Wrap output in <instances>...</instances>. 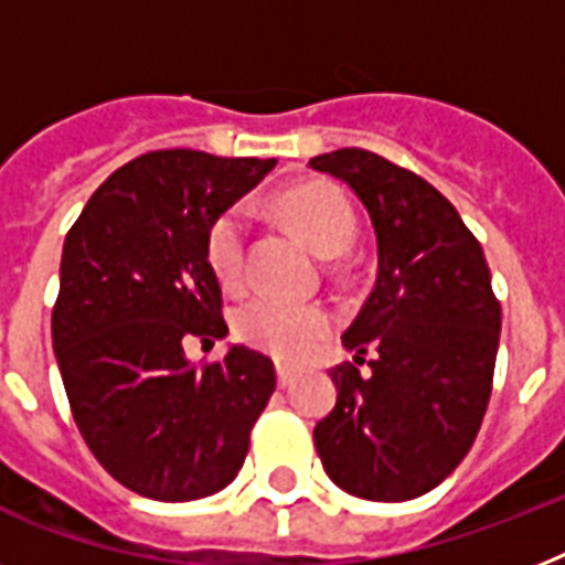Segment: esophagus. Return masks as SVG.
I'll list each match as a JSON object with an SVG mask.
<instances>
[{
  "label": "esophagus",
  "instance_id": "esophagus-1",
  "mask_svg": "<svg viewBox=\"0 0 565 565\" xmlns=\"http://www.w3.org/2000/svg\"><path fill=\"white\" fill-rule=\"evenodd\" d=\"M275 372H278V384L281 386H290L292 381H296V375H299V370H296V366H287V363H278Z\"/></svg>",
  "mask_w": 565,
  "mask_h": 565
}]
</instances>
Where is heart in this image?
<instances>
[{
    "label": "heart",
    "mask_w": 565,
    "mask_h": 565,
    "mask_svg": "<svg viewBox=\"0 0 565 565\" xmlns=\"http://www.w3.org/2000/svg\"><path fill=\"white\" fill-rule=\"evenodd\" d=\"M278 207L308 237L319 255H345L358 234V216L349 195L328 181H305L278 195ZM204 255L222 290L246 287V213L243 207L222 211L207 228ZM334 317L313 301H290L278 296H255L234 313V331L243 343L299 361L331 331Z\"/></svg>",
    "instance_id": "b5f03b06"
}]
</instances>
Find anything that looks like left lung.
Returning a JSON list of instances; mask_svg holds the SVG:
<instances>
[{"label":"left lung","mask_w":565,"mask_h":565,"mask_svg":"<svg viewBox=\"0 0 565 565\" xmlns=\"http://www.w3.org/2000/svg\"><path fill=\"white\" fill-rule=\"evenodd\" d=\"M352 188L377 239V278L343 345L370 372L331 370L337 404L313 443L328 478L370 501H411L455 472L492 393L501 305L481 243L416 172L366 149L310 158Z\"/></svg>","instance_id":"obj_1"}]
</instances>
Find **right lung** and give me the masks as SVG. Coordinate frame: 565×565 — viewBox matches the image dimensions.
<instances>
[{
  "label": "right lung",
  "mask_w": 565,
  "mask_h": 565,
  "mask_svg": "<svg viewBox=\"0 0 565 565\" xmlns=\"http://www.w3.org/2000/svg\"><path fill=\"white\" fill-rule=\"evenodd\" d=\"M275 158L161 149L119 167L64 239L52 345L73 419L122 487L193 501L228 487L275 393V366L231 345L193 366L184 343L228 334L204 239Z\"/></svg>",
  "instance_id": "1"
}]
</instances>
